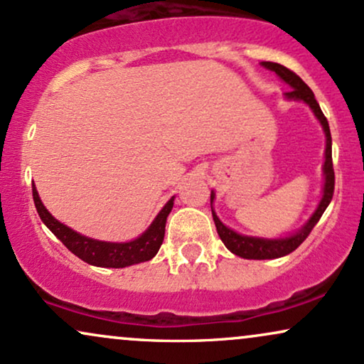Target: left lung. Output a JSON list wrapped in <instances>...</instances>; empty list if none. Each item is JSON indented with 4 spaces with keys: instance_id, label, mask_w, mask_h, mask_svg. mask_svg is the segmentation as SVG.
I'll return each instance as SVG.
<instances>
[{
    "instance_id": "obj_1",
    "label": "left lung",
    "mask_w": 364,
    "mask_h": 364,
    "mask_svg": "<svg viewBox=\"0 0 364 364\" xmlns=\"http://www.w3.org/2000/svg\"><path fill=\"white\" fill-rule=\"evenodd\" d=\"M262 65L277 73L284 82H288V85L291 86V91L284 93L288 100H301V102L307 103L314 110L315 117L318 118V122L322 124L323 132H326V137H327L326 163H323V176H326V183H323L322 200L321 203H318L317 210H315L314 215L310 217L307 224L301 227L295 235H291V237H287V239L269 240V239H257V237H247V235H240L237 232L230 230L229 227L222 224V222L218 220V217L215 215V212L212 210L213 222H215L217 232L218 235H220L222 242H224L225 247L229 249L230 252H234L235 256L246 257V259H274V257L287 256V254L295 251V249L309 237L310 232H312L314 227L317 225V222L321 220L322 213L326 212L327 207H329L332 195H334V185H336L334 168H332V139H331L329 122H327L326 115H323L321 107H318L317 100H315L314 96V91L310 90L304 81H301L299 74L290 71V69L284 68V65L277 64V63H262ZM213 196H215L213 193L210 196V200L212 201H213Z\"/></svg>"
}]
</instances>
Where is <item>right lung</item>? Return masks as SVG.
<instances>
[{"instance_id": "1", "label": "right lung", "mask_w": 364, "mask_h": 364, "mask_svg": "<svg viewBox=\"0 0 364 364\" xmlns=\"http://www.w3.org/2000/svg\"><path fill=\"white\" fill-rule=\"evenodd\" d=\"M32 195H33V203L37 208L38 217L42 218V222L52 230V234L55 235L65 247L71 251L74 256H77L87 264L100 266V268H125L130 264H139V262L149 261L156 256L159 251L161 244L164 240V230H166V220L173 208V200L171 198L168 203L164 205V208L161 210L159 215L156 217V220L152 222L151 227L140 235L139 239L130 240V242H102V240H95L85 235L77 234L69 227L60 224L59 220H55L54 217L47 212V208L43 207L41 198H38L35 185L32 186Z\"/></svg>"}]
</instances>
